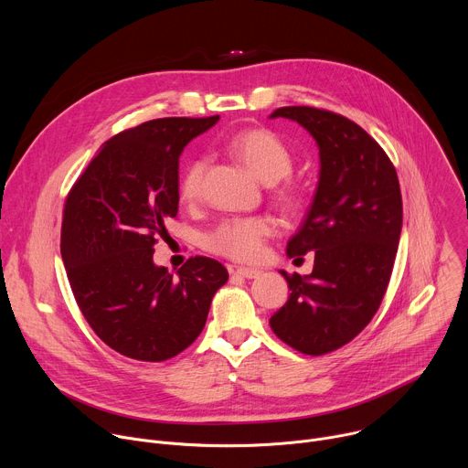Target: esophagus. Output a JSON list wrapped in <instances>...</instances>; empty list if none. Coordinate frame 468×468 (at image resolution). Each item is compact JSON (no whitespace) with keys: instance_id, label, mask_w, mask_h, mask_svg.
I'll list each match as a JSON object with an SVG mask.
<instances>
[{"instance_id":"1","label":"esophagus","mask_w":468,"mask_h":468,"mask_svg":"<svg viewBox=\"0 0 468 468\" xmlns=\"http://www.w3.org/2000/svg\"><path fill=\"white\" fill-rule=\"evenodd\" d=\"M231 274L233 276H240V278H246V280H253L261 274V271L257 269H246V266H235V269H231Z\"/></svg>"}]
</instances>
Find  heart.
<instances>
[{
	"mask_svg": "<svg viewBox=\"0 0 468 468\" xmlns=\"http://www.w3.org/2000/svg\"><path fill=\"white\" fill-rule=\"evenodd\" d=\"M228 150L261 181L276 183L287 177L292 170L294 157L289 146L274 131L253 127L237 133L229 139ZM207 159H192L179 176L177 192L181 202L194 206L202 197ZM276 199L282 207L298 211L305 204V192L294 183H283L276 188ZM274 233V224L266 217H231L213 228L204 244L209 251L239 261L253 262L262 255L264 244Z\"/></svg>",
	"mask_w": 468,
	"mask_h": 468,
	"instance_id": "obj_1",
	"label": "heart"
}]
</instances>
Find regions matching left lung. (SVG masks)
<instances>
[{
    "label": "left lung",
    "mask_w": 468,
    "mask_h": 468,
    "mask_svg": "<svg viewBox=\"0 0 468 468\" xmlns=\"http://www.w3.org/2000/svg\"><path fill=\"white\" fill-rule=\"evenodd\" d=\"M318 144L320 179L287 255L314 251L309 276L282 272L289 300L271 318L276 335L305 356H324L356 339L385 296L402 231V192L383 148L343 114L282 107Z\"/></svg>",
    "instance_id": "obj_1"
}]
</instances>
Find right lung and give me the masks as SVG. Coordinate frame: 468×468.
I'll return each instance as SVG.
<instances>
[{"label":"right lung","mask_w":468,"mask_h":468,"mask_svg":"<svg viewBox=\"0 0 468 468\" xmlns=\"http://www.w3.org/2000/svg\"><path fill=\"white\" fill-rule=\"evenodd\" d=\"M218 118H157L118 133L66 196V276L96 335L125 357L159 363L188 348L229 278L202 255L177 278L154 264L157 237L177 215L179 155Z\"/></svg>","instance_id":"right-lung-1"}]
</instances>
